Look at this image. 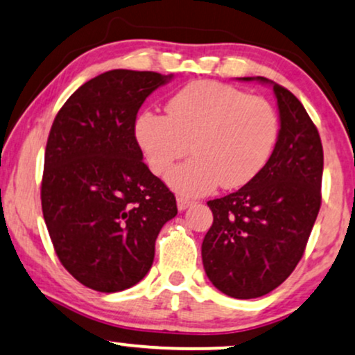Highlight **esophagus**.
Here are the masks:
<instances>
[{
	"mask_svg": "<svg viewBox=\"0 0 355 355\" xmlns=\"http://www.w3.org/2000/svg\"><path fill=\"white\" fill-rule=\"evenodd\" d=\"M191 205H193V202H191V200H189V198H183V196H178V198H177V207H178V210H180V211H185L187 208L191 207Z\"/></svg>",
	"mask_w": 355,
	"mask_h": 355,
	"instance_id": "obj_1",
	"label": "esophagus"
}]
</instances>
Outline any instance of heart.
Wrapping results in <instances>:
<instances>
[{
    "instance_id": "1",
    "label": "heart",
    "mask_w": 355,
    "mask_h": 355,
    "mask_svg": "<svg viewBox=\"0 0 355 355\" xmlns=\"http://www.w3.org/2000/svg\"><path fill=\"white\" fill-rule=\"evenodd\" d=\"M276 137L270 102L215 80L189 84L168 101L166 115L144 112L135 122L137 144L155 175L191 148L193 159L166 175V183L187 196L246 185L266 165Z\"/></svg>"
}]
</instances>
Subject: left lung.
<instances>
[{
    "instance_id": "left-lung-1",
    "label": "left lung",
    "mask_w": 355,
    "mask_h": 355,
    "mask_svg": "<svg viewBox=\"0 0 355 355\" xmlns=\"http://www.w3.org/2000/svg\"><path fill=\"white\" fill-rule=\"evenodd\" d=\"M272 87L279 132L270 160L240 190L210 200L213 225L202 245L208 279L226 296L253 300L271 293L297 266L321 208L324 153L319 132L297 97Z\"/></svg>"
}]
</instances>
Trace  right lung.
I'll use <instances>...</instances> for the list:
<instances>
[{"instance_id":"1","label":"right lung","mask_w":355,"mask_h":355,"mask_svg":"<svg viewBox=\"0 0 355 355\" xmlns=\"http://www.w3.org/2000/svg\"><path fill=\"white\" fill-rule=\"evenodd\" d=\"M114 69L80 85L55 115L44 153L42 215L62 266L80 284L119 293L152 268L175 195L144 164L135 119L172 80Z\"/></svg>"}]
</instances>
